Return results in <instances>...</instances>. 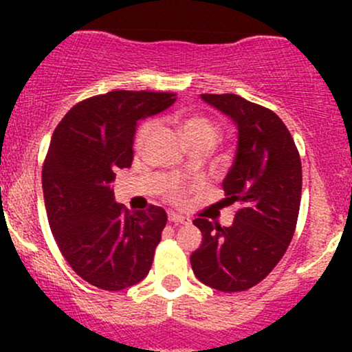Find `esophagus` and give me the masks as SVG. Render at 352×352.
<instances>
[{"label":"esophagus","instance_id":"obj_1","mask_svg":"<svg viewBox=\"0 0 352 352\" xmlns=\"http://www.w3.org/2000/svg\"><path fill=\"white\" fill-rule=\"evenodd\" d=\"M168 221L170 223H187L188 218H185L184 215H180V213H175V212H168Z\"/></svg>","mask_w":352,"mask_h":352}]
</instances>
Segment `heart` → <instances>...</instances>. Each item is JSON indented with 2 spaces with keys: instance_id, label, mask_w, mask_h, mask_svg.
<instances>
[{
  "instance_id": "1",
  "label": "heart",
  "mask_w": 352,
  "mask_h": 352,
  "mask_svg": "<svg viewBox=\"0 0 352 352\" xmlns=\"http://www.w3.org/2000/svg\"><path fill=\"white\" fill-rule=\"evenodd\" d=\"M155 129V122L153 120H145V122L137 129L135 134V147L142 148L144 144L147 142V139L151 137V134ZM180 131L184 134L187 142H193V140L199 139H207L210 142L215 144L218 139V127L212 120H208L207 117H200V116H192L187 117L180 122ZM190 192V188L185 187L182 184H172L168 185L167 190H165V199L175 205H184L185 200H187V193Z\"/></svg>"
}]
</instances>
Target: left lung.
<instances>
[{
  "label": "left lung",
  "instance_id": "8db88e82",
  "mask_svg": "<svg viewBox=\"0 0 352 352\" xmlns=\"http://www.w3.org/2000/svg\"><path fill=\"white\" fill-rule=\"evenodd\" d=\"M238 127V147L223 190L238 204L232 227L195 218L204 235L190 256L195 276L223 293L265 280L294 235L301 201V159L288 127L273 111L236 94H201Z\"/></svg>",
  "mask_w": 352,
  "mask_h": 352
}]
</instances>
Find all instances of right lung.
I'll use <instances>...</instances> for the list:
<instances>
[{
  "label": "right lung",
  "instance_id": "obj_1",
  "mask_svg": "<svg viewBox=\"0 0 352 352\" xmlns=\"http://www.w3.org/2000/svg\"><path fill=\"white\" fill-rule=\"evenodd\" d=\"M173 92L111 91L80 100L52 134L43 165L47 220L59 252L84 281L120 292L151 272L164 208L131 213L111 182L134 159L137 120L175 102Z\"/></svg>",
  "mask_w": 352,
  "mask_h": 352
}]
</instances>
